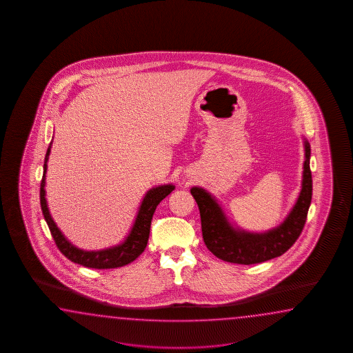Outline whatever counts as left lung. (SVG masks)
<instances>
[{"label":"left lung","instance_id":"8db88e82","mask_svg":"<svg viewBox=\"0 0 353 353\" xmlns=\"http://www.w3.org/2000/svg\"><path fill=\"white\" fill-rule=\"evenodd\" d=\"M310 146L305 141L303 187L298 202L280 227L266 233L241 232L227 222L217 202L202 188H192L190 193L198 204L202 222L203 241L218 259L227 263H260L281 256L299 239L307 222L312 202L313 180L310 172Z\"/></svg>","mask_w":353,"mask_h":353}]
</instances>
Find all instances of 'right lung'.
<instances>
[{
  "label": "right lung",
  "mask_w": 353,
  "mask_h": 353,
  "mask_svg": "<svg viewBox=\"0 0 353 353\" xmlns=\"http://www.w3.org/2000/svg\"><path fill=\"white\" fill-rule=\"evenodd\" d=\"M50 149H52V143L48 148L46 160H44V174L40 184V204H41V210L48 227L53 236L54 242L57 248H59L60 252L70 261L90 269H114V268H121L132 263L143 254V250L148 245L149 234H150L151 219L154 216V212L157 210L159 203L161 202L166 195L173 192L174 185L170 184L161 185L148 192V194L143 198L139 214L136 217L135 225L122 245L108 248V250H102V251H83L74 248L72 243H69L65 240V237L61 234L57 225L54 223L46 205L44 187H46V163L50 154Z\"/></svg>",
  "instance_id": "1"
}]
</instances>
